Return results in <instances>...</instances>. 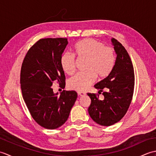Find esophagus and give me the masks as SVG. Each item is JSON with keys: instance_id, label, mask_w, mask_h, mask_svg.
I'll list each match as a JSON object with an SVG mask.
<instances>
[{"instance_id": "esophagus-1", "label": "esophagus", "mask_w": 156, "mask_h": 156, "mask_svg": "<svg viewBox=\"0 0 156 156\" xmlns=\"http://www.w3.org/2000/svg\"><path fill=\"white\" fill-rule=\"evenodd\" d=\"M85 94H86V93L84 92H78V97H83V96H84Z\"/></svg>"}]
</instances>
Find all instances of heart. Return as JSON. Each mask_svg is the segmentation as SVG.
<instances>
[{"mask_svg":"<svg viewBox=\"0 0 156 156\" xmlns=\"http://www.w3.org/2000/svg\"><path fill=\"white\" fill-rule=\"evenodd\" d=\"M74 54L80 59H86L84 72H80L69 79L68 87L78 92H83L96 80L104 79L111 74L115 64L113 48L107 47L102 42L92 39L78 41L73 48ZM61 67L66 74L72 75L75 72V58L64 53L60 58Z\"/></svg>","mask_w":156,"mask_h":156,"instance_id":"1","label":"heart"}]
</instances>
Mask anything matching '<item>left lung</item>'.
<instances>
[{
  "label": "left lung",
  "instance_id": "obj_1",
  "mask_svg": "<svg viewBox=\"0 0 156 156\" xmlns=\"http://www.w3.org/2000/svg\"><path fill=\"white\" fill-rule=\"evenodd\" d=\"M117 54L115 64L111 74L98 82L94 88L102 92L100 100L94 93H87L91 99L88 113L98 125L111 126L119 122L127 112L133 97L134 69L125 48L117 39H111Z\"/></svg>",
  "mask_w": 156,
  "mask_h": 156
}]
</instances>
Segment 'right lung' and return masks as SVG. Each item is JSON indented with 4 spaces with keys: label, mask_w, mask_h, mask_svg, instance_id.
<instances>
[{
    "label": "right lung",
    "mask_w": 156,
    "mask_h": 156,
    "mask_svg": "<svg viewBox=\"0 0 156 156\" xmlns=\"http://www.w3.org/2000/svg\"><path fill=\"white\" fill-rule=\"evenodd\" d=\"M68 44L66 38L40 39L29 49L21 66L23 98L34 120L48 129L65 123L77 98L76 91L63 90L59 95L51 88L54 82L65 88L60 58Z\"/></svg>",
    "instance_id": "obj_1"
}]
</instances>
